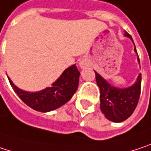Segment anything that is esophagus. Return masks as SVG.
I'll use <instances>...</instances> for the list:
<instances>
[{
    "instance_id": "1",
    "label": "esophagus",
    "mask_w": 151,
    "mask_h": 151,
    "mask_svg": "<svg viewBox=\"0 0 151 151\" xmlns=\"http://www.w3.org/2000/svg\"><path fill=\"white\" fill-rule=\"evenodd\" d=\"M81 67H82V66H81Z\"/></svg>"
}]
</instances>
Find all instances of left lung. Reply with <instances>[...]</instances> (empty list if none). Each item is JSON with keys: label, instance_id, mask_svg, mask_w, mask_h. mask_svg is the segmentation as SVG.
<instances>
[{"label": "left lung", "instance_id": "8db88e82", "mask_svg": "<svg viewBox=\"0 0 151 151\" xmlns=\"http://www.w3.org/2000/svg\"><path fill=\"white\" fill-rule=\"evenodd\" d=\"M125 35L132 40L130 35L127 32H125ZM135 51L137 52L136 47ZM95 73L96 83L100 88V109L105 117L115 123H120L128 119L133 114L139 101L141 94V74L133 86L127 88H116L108 83L96 72Z\"/></svg>", "mask_w": 151, "mask_h": 151}]
</instances>
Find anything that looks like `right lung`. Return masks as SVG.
<instances>
[{
	"label": "right lung",
	"mask_w": 151,
	"mask_h": 151,
	"mask_svg": "<svg viewBox=\"0 0 151 151\" xmlns=\"http://www.w3.org/2000/svg\"><path fill=\"white\" fill-rule=\"evenodd\" d=\"M80 72L76 65L68 68L52 87L39 91L27 92L18 88L9 78L10 84L18 96L35 110L47 112L55 109L70 100L76 91L79 83Z\"/></svg>",
	"instance_id": "1"
}]
</instances>
